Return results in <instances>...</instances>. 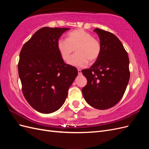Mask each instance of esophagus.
Returning a JSON list of instances; mask_svg holds the SVG:
<instances>
[{"label": "esophagus", "mask_w": 149, "mask_h": 149, "mask_svg": "<svg viewBox=\"0 0 149 149\" xmlns=\"http://www.w3.org/2000/svg\"><path fill=\"white\" fill-rule=\"evenodd\" d=\"M78 74H82V72H81V70L78 69Z\"/></svg>", "instance_id": "obj_1"}]
</instances>
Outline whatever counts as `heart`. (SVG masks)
<instances>
[{"label": "heart", "instance_id": "heart-1", "mask_svg": "<svg viewBox=\"0 0 149 149\" xmlns=\"http://www.w3.org/2000/svg\"><path fill=\"white\" fill-rule=\"evenodd\" d=\"M57 47L62 59L68 61L71 54L76 50L68 63L75 67L83 68L95 62L100 55L101 45L99 40L83 29H76L68 34L66 39L58 40Z\"/></svg>", "mask_w": 149, "mask_h": 149}]
</instances>
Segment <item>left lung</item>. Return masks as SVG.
<instances>
[{"instance_id":"8db88e82","label":"left lung","mask_w":149,"mask_h":149,"mask_svg":"<svg viewBox=\"0 0 149 149\" xmlns=\"http://www.w3.org/2000/svg\"><path fill=\"white\" fill-rule=\"evenodd\" d=\"M94 31L100 37L101 52L91 68L81 71L88 81L82 93L90 106L104 110L113 107L123 97L130 78L129 60L115 35L100 29Z\"/></svg>"}]
</instances>
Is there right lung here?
Returning a JSON list of instances; mask_svg holds the SVG:
<instances>
[{"label":"right lung","mask_w":149,"mask_h":149,"mask_svg":"<svg viewBox=\"0 0 149 149\" xmlns=\"http://www.w3.org/2000/svg\"><path fill=\"white\" fill-rule=\"evenodd\" d=\"M69 28L43 27L22 47L18 63L22 90L34 109L48 114L59 109L78 75L76 68L66 64L57 42Z\"/></svg>","instance_id":"obj_1"}]
</instances>
